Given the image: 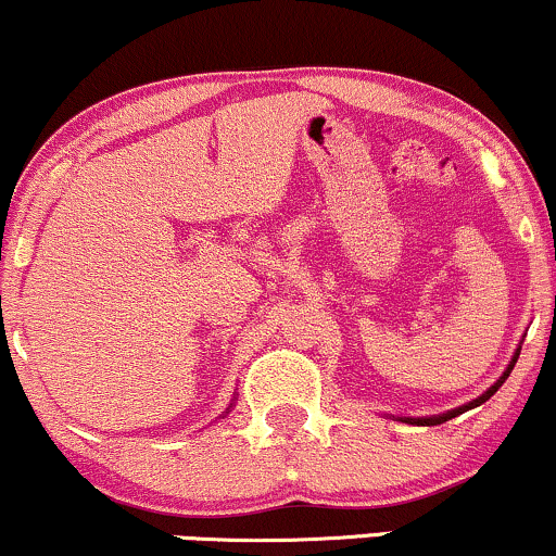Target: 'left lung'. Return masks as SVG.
I'll list each match as a JSON object with an SVG mask.
<instances>
[{"label":"left lung","mask_w":556,"mask_h":556,"mask_svg":"<svg viewBox=\"0 0 556 556\" xmlns=\"http://www.w3.org/2000/svg\"><path fill=\"white\" fill-rule=\"evenodd\" d=\"M518 355H520V351H518L516 355H513V361H510L508 371H505V374H503V379H497V383H495V387H490V389H488V392H484L482 396H479V400H475V402H469V404H464V407H458V409H451V413H445V415H438V417H422V420H415V422H420V425H441V422H445V420H451V417H456V415L467 413V409H471V407H479V404H482V402H488V400H490V396H492V394H495L500 387H503V381H505V379H508V376H510V371H513V366H516V361H518ZM409 422H413V420H409Z\"/></svg>","instance_id":"8db88e82"}]
</instances>
